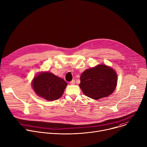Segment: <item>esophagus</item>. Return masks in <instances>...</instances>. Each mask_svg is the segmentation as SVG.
Segmentation results:
<instances>
[{
	"instance_id": "34e87169",
	"label": "esophagus",
	"mask_w": 147,
	"mask_h": 147,
	"mask_svg": "<svg viewBox=\"0 0 147 147\" xmlns=\"http://www.w3.org/2000/svg\"><path fill=\"white\" fill-rule=\"evenodd\" d=\"M75 83H76V81L74 80H73L71 81L70 82V84L71 85H74V84H75Z\"/></svg>"
}]
</instances>
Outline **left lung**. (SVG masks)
Listing matches in <instances>:
<instances>
[{
	"mask_svg": "<svg viewBox=\"0 0 147 147\" xmlns=\"http://www.w3.org/2000/svg\"><path fill=\"white\" fill-rule=\"evenodd\" d=\"M80 81L79 86L84 94L98 100L113 92L117 75L114 69L102 64L86 70L81 75Z\"/></svg>",
	"mask_w": 147,
	"mask_h": 147,
	"instance_id": "8db88e82",
	"label": "left lung"
}]
</instances>
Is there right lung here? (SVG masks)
I'll return each instance as SVG.
<instances>
[{
	"label": "right lung",
	"instance_id": "1",
	"mask_svg": "<svg viewBox=\"0 0 147 147\" xmlns=\"http://www.w3.org/2000/svg\"><path fill=\"white\" fill-rule=\"evenodd\" d=\"M67 85L64 80L49 72L40 73L32 81V87L35 94L49 101L60 98Z\"/></svg>",
	"mask_w": 147,
	"mask_h": 147
}]
</instances>
